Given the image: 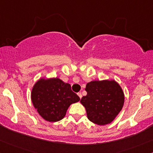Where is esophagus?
Wrapping results in <instances>:
<instances>
[{
	"mask_svg": "<svg viewBox=\"0 0 153 153\" xmlns=\"http://www.w3.org/2000/svg\"><path fill=\"white\" fill-rule=\"evenodd\" d=\"M78 97H80V99L82 98V94H81V93H78Z\"/></svg>",
	"mask_w": 153,
	"mask_h": 153,
	"instance_id": "obj_1",
	"label": "esophagus"
}]
</instances>
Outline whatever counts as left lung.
I'll use <instances>...</instances> for the list:
<instances>
[{"mask_svg":"<svg viewBox=\"0 0 153 153\" xmlns=\"http://www.w3.org/2000/svg\"><path fill=\"white\" fill-rule=\"evenodd\" d=\"M86 96L80 103L92 123L104 126L110 123L122 110L124 93L115 80H94L86 84Z\"/></svg>","mask_w":153,"mask_h":153,"instance_id":"obj_1","label":"left lung"}]
</instances>
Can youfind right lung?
<instances>
[{"instance_id":"obj_1","label":"right lung","mask_w":153,"mask_h":153,"mask_svg":"<svg viewBox=\"0 0 153 153\" xmlns=\"http://www.w3.org/2000/svg\"><path fill=\"white\" fill-rule=\"evenodd\" d=\"M31 100L43 119L49 122L62 120L70 105L79 102L80 97L71 86L58 78H41L33 85Z\"/></svg>"}]
</instances>
